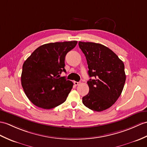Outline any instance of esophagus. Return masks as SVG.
<instances>
[{
	"mask_svg": "<svg viewBox=\"0 0 147 147\" xmlns=\"http://www.w3.org/2000/svg\"><path fill=\"white\" fill-rule=\"evenodd\" d=\"M74 84L75 86H78V84H80V83L79 82H77V81H74Z\"/></svg>",
	"mask_w": 147,
	"mask_h": 147,
	"instance_id": "1",
	"label": "esophagus"
}]
</instances>
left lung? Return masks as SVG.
Wrapping results in <instances>:
<instances>
[{"label": "left lung", "instance_id": "obj_1", "mask_svg": "<svg viewBox=\"0 0 147 147\" xmlns=\"http://www.w3.org/2000/svg\"><path fill=\"white\" fill-rule=\"evenodd\" d=\"M86 57L88 74L93 77L87 82L89 93L83 103L91 110L102 111L111 107L121 94L126 75L123 62L113 51L101 44L79 42Z\"/></svg>", "mask_w": 147, "mask_h": 147}]
</instances>
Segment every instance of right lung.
<instances>
[{
    "label": "right lung",
    "instance_id": "add662e5",
    "mask_svg": "<svg viewBox=\"0 0 147 147\" xmlns=\"http://www.w3.org/2000/svg\"><path fill=\"white\" fill-rule=\"evenodd\" d=\"M78 41L48 43L39 46L24 63L21 84L32 103L43 109H52L66 100L73 83L60 77L66 54Z\"/></svg>",
    "mask_w": 147,
    "mask_h": 147
}]
</instances>
